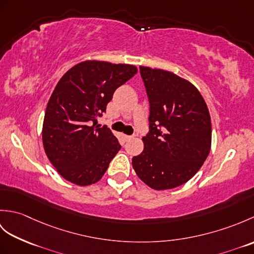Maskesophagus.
Instances as JSON below:
<instances>
[{
  "instance_id": "1",
  "label": "esophagus",
  "mask_w": 254,
  "mask_h": 254,
  "mask_svg": "<svg viewBox=\"0 0 254 254\" xmlns=\"http://www.w3.org/2000/svg\"><path fill=\"white\" fill-rule=\"evenodd\" d=\"M124 138H126V141H130V139L134 138V136H132V135H124Z\"/></svg>"
}]
</instances>
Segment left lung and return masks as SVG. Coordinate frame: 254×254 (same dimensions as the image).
Masks as SVG:
<instances>
[{
    "label": "left lung",
    "instance_id": "8db88e82",
    "mask_svg": "<svg viewBox=\"0 0 254 254\" xmlns=\"http://www.w3.org/2000/svg\"><path fill=\"white\" fill-rule=\"evenodd\" d=\"M149 101V132L132 166L154 190L188 182L207 158L212 124L206 102L189 80L160 68L139 66Z\"/></svg>",
    "mask_w": 254,
    "mask_h": 254
}]
</instances>
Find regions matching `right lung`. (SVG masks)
<instances>
[{"mask_svg":"<svg viewBox=\"0 0 254 254\" xmlns=\"http://www.w3.org/2000/svg\"><path fill=\"white\" fill-rule=\"evenodd\" d=\"M136 73L130 64L93 60L76 64L59 80L46 109L42 143L64 179L84 187L104 176L121 145L97 119L116 89Z\"/></svg>","mask_w":254,"mask_h":254,"instance_id":"obj_1","label":"right lung"}]
</instances>
